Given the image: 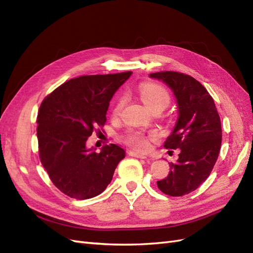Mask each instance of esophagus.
I'll return each instance as SVG.
<instances>
[{
  "mask_svg": "<svg viewBox=\"0 0 253 253\" xmlns=\"http://www.w3.org/2000/svg\"><path fill=\"white\" fill-rule=\"evenodd\" d=\"M128 155L129 156H133V157H137V158H141V159H147L148 157L145 156V155H142V154H139V153H137V152H133V151H131L128 153Z\"/></svg>",
  "mask_w": 253,
  "mask_h": 253,
  "instance_id": "esophagus-1",
  "label": "esophagus"
}]
</instances>
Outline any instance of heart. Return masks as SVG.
<instances>
[{"label":"heart","instance_id":"1","mask_svg":"<svg viewBox=\"0 0 253 253\" xmlns=\"http://www.w3.org/2000/svg\"><path fill=\"white\" fill-rule=\"evenodd\" d=\"M138 93L143 103L150 110L155 108L165 109L170 102V94L165 87L155 83H142L138 87ZM122 108V100H119L113 109L114 116H118ZM158 137L157 132L144 133L141 131H129L124 136V141L136 150L145 151L149 148L150 140Z\"/></svg>","mask_w":253,"mask_h":253}]
</instances>
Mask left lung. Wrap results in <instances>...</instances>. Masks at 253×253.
I'll use <instances>...</instances> for the list:
<instances>
[{
	"mask_svg": "<svg viewBox=\"0 0 253 253\" xmlns=\"http://www.w3.org/2000/svg\"><path fill=\"white\" fill-rule=\"evenodd\" d=\"M162 80L176 98L177 122L164 147L179 149L178 159L169 164V175L157 181L163 193L182 196L196 190L209 177L221 144V126L213 98L189 75L160 72L149 75Z\"/></svg>",
	"mask_w": 253,
	"mask_h": 253,
	"instance_id": "1",
	"label": "left lung"
}]
</instances>
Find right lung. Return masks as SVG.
<instances>
[{
    "label": "right lung",
    "mask_w": 253,
    "mask_h": 253,
    "mask_svg": "<svg viewBox=\"0 0 253 253\" xmlns=\"http://www.w3.org/2000/svg\"><path fill=\"white\" fill-rule=\"evenodd\" d=\"M132 72L81 76L63 83L41 103L37 137L41 163L61 192L76 200L102 193L125 150L111 143L86 148L97 126L106 121L110 101Z\"/></svg>",
    "instance_id": "add662e5"
}]
</instances>
